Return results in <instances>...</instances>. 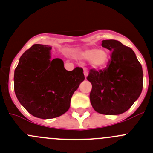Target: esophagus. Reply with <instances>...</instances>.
<instances>
[{
  "mask_svg": "<svg viewBox=\"0 0 153 153\" xmlns=\"http://www.w3.org/2000/svg\"><path fill=\"white\" fill-rule=\"evenodd\" d=\"M84 75H85V78H86V77L88 76V71L86 68H84Z\"/></svg>",
  "mask_w": 153,
  "mask_h": 153,
  "instance_id": "obj_1",
  "label": "esophagus"
}]
</instances>
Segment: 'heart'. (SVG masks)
<instances>
[{
  "mask_svg": "<svg viewBox=\"0 0 153 153\" xmlns=\"http://www.w3.org/2000/svg\"><path fill=\"white\" fill-rule=\"evenodd\" d=\"M78 56L82 60H88L91 66L96 69L105 68L110 59L108 51L104 49H96L93 47L80 51Z\"/></svg>",
  "mask_w": 153,
  "mask_h": 153,
  "instance_id": "1",
  "label": "heart"
}]
</instances>
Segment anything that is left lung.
I'll use <instances>...</instances> for the list:
<instances>
[{
  "label": "left lung",
  "instance_id": "1",
  "mask_svg": "<svg viewBox=\"0 0 153 153\" xmlns=\"http://www.w3.org/2000/svg\"><path fill=\"white\" fill-rule=\"evenodd\" d=\"M101 46L111 51V59L104 69L89 71L91 104L99 114L117 115L128 111L140 97L143 68L133 49L119 41L103 40Z\"/></svg>",
  "mask_w": 153,
  "mask_h": 153
}]
</instances>
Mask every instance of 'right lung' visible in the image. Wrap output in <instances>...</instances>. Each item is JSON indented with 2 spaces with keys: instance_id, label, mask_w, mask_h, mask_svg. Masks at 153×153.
Returning <instances> with one entry per match:
<instances>
[{
  "instance_id": "add662e5",
  "label": "right lung",
  "mask_w": 153,
  "mask_h": 153,
  "mask_svg": "<svg viewBox=\"0 0 153 153\" xmlns=\"http://www.w3.org/2000/svg\"><path fill=\"white\" fill-rule=\"evenodd\" d=\"M52 47L34 44L20 58L14 71V91L30 114L41 119L66 112L71 98L85 80L83 69L67 71L60 59H51Z\"/></svg>"
}]
</instances>
